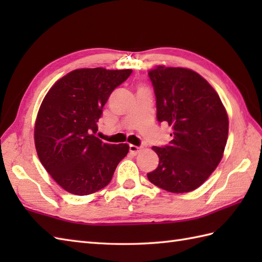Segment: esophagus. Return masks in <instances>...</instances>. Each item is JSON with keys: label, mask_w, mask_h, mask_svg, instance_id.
I'll return each instance as SVG.
<instances>
[{"label": "esophagus", "mask_w": 262, "mask_h": 262, "mask_svg": "<svg viewBox=\"0 0 262 262\" xmlns=\"http://www.w3.org/2000/svg\"><path fill=\"white\" fill-rule=\"evenodd\" d=\"M140 151H141V147H138V146H136V145H129V152H130L133 155H136Z\"/></svg>", "instance_id": "34e87169"}]
</instances>
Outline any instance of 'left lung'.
<instances>
[{"instance_id":"1","label":"left lung","mask_w":262,"mask_h":262,"mask_svg":"<svg viewBox=\"0 0 262 262\" xmlns=\"http://www.w3.org/2000/svg\"><path fill=\"white\" fill-rule=\"evenodd\" d=\"M157 118L172 127L169 145L153 146L159 165L147 173L153 185L181 193L197 189L223 158L229 118L219 94L196 72L158 66L148 71Z\"/></svg>"}]
</instances>
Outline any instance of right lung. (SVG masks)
Segmentation results:
<instances>
[{
  "label": "right lung",
  "instance_id": "right-lung-1",
  "mask_svg": "<svg viewBox=\"0 0 262 262\" xmlns=\"http://www.w3.org/2000/svg\"><path fill=\"white\" fill-rule=\"evenodd\" d=\"M132 72L102 68L72 71L43 99L35 125L37 154L66 191L85 196L104 188L127 155V144L103 143L96 134L111 92Z\"/></svg>",
  "mask_w": 262,
  "mask_h": 262
}]
</instances>
